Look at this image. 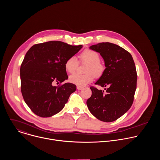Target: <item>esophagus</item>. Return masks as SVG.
<instances>
[{"label": "esophagus", "instance_id": "1", "mask_svg": "<svg viewBox=\"0 0 160 160\" xmlns=\"http://www.w3.org/2000/svg\"><path fill=\"white\" fill-rule=\"evenodd\" d=\"M77 88L78 90H82V88H83V87H82V86H77Z\"/></svg>", "mask_w": 160, "mask_h": 160}]
</instances>
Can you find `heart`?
Wrapping results in <instances>:
<instances>
[{"label": "heart", "instance_id": "1", "mask_svg": "<svg viewBox=\"0 0 160 160\" xmlns=\"http://www.w3.org/2000/svg\"><path fill=\"white\" fill-rule=\"evenodd\" d=\"M82 62H87L85 74L75 73L70 77V81L78 86H84L94 80V75L100 77L104 72V66L100 61L99 54L95 51L86 49L80 54ZM78 61L73 56L68 58L64 64L66 70L70 73H74L78 68Z\"/></svg>", "mask_w": 160, "mask_h": 160}]
</instances>
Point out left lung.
<instances>
[{
    "label": "left lung",
    "instance_id": "1",
    "mask_svg": "<svg viewBox=\"0 0 160 160\" xmlns=\"http://www.w3.org/2000/svg\"><path fill=\"white\" fill-rule=\"evenodd\" d=\"M90 49L99 52L104 61L106 68L95 84L106 87V92L90 87L92 96L87 105L98 120L114 122L132 105L138 79L135 63L132 55L116 44L102 42Z\"/></svg>",
    "mask_w": 160,
    "mask_h": 160
}]
</instances>
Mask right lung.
Instances as JSON below:
<instances>
[{
	"label": "right lung",
	"instance_id": "right-lung-1",
	"mask_svg": "<svg viewBox=\"0 0 160 160\" xmlns=\"http://www.w3.org/2000/svg\"><path fill=\"white\" fill-rule=\"evenodd\" d=\"M82 48V45L49 41L35 44L28 51L20 68L21 90L35 115L43 118L56 115L76 90V85L71 83L58 86L54 83L68 79L65 62Z\"/></svg>",
	"mask_w": 160,
	"mask_h": 160
}]
</instances>
